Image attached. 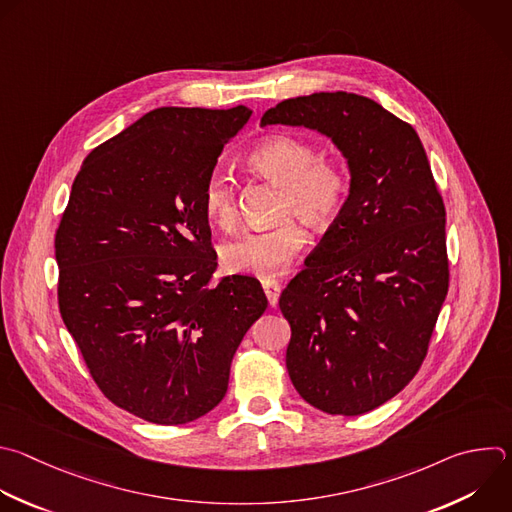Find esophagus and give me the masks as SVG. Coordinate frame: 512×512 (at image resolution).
Here are the masks:
<instances>
[{"instance_id":"obj_1","label":"esophagus","mask_w":512,"mask_h":512,"mask_svg":"<svg viewBox=\"0 0 512 512\" xmlns=\"http://www.w3.org/2000/svg\"><path fill=\"white\" fill-rule=\"evenodd\" d=\"M263 289H265V295L269 299V305H277L279 301V293H281V285L273 279H263Z\"/></svg>"}]
</instances>
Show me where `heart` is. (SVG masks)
I'll return each mask as SVG.
<instances>
[{"label":"heart","mask_w":512,"mask_h":512,"mask_svg":"<svg viewBox=\"0 0 512 512\" xmlns=\"http://www.w3.org/2000/svg\"><path fill=\"white\" fill-rule=\"evenodd\" d=\"M251 170L281 187V217H299L311 227L329 225L348 197V177L329 160H319L317 148L297 136L265 138L247 156ZM205 217L221 227L235 225L237 207L229 179L215 173L207 179L201 197ZM307 235L295 219L269 229L243 231L221 247V261L231 273L257 277L279 275L305 247Z\"/></svg>","instance_id":"heart-1"}]
</instances>
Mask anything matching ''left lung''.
<instances>
[{
	"mask_svg": "<svg viewBox=\"0 0 512 512\" xmlns=\"http://www.w3.org/2000/svg\"><path fill=\"white\" fill-rule=\"evenodd\" d=\"M269 124L319 132L350 170L342 211L279 307L299 396L360 416L394 398L426 358L448 293L444 203L416 130L366 96L289 98L263 114Z\"/></svg>",
	"mask_w": 512,
	"mask_h": 512,
	"instance_id": "obj_1",
	"label": "left lung"
}]
</instances>
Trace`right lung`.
<instances>
[{
  "mask_svg": "<svg viewBox=\"0 0 512 512\" xmlns=\"http://www.w3.org/2000/svg\"><path fill=\"white\" fill-rule=\"evenodd\" d=\"M253 110L164 106L94 148L56 233L62 319L108 400L164 426L211 412L267 309L257 279L217 287L201 197Z\"/></svg>",
  "mask_w": 512,
  "mask_h": 512,
  "instance_id": "obj_1",
  "label": "right lung"
}]
</instances>
